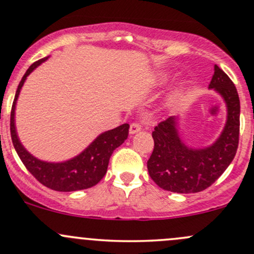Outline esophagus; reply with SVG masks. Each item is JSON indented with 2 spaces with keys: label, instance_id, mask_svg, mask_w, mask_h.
I'll list each match as a JSON object with an SVG mask.
<instances>
[{
  "label": "esophagus",
  "instance_id": "obj_1",
  "mask_svg": "<svg viewBox=\"0 0 254 254\" xmlns=\"http://www.w3.org/2000/svg\"><path fill=\"white\" fill-rule=\"evenodd\" d=\"M141 129H142L141 124H138V123H132V124L130 125V135H133V133L138 132Z\"/></svg>",
  "mask_w": 254,
  "mask_h": 254
}]
</instances>
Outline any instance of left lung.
Returning a JSON list of instances; mask_svg holds the SVG:
<instances>
[{"instance_id":"left-lung-1","label":"left lung","mask_w":254,"mask_h":254,"mask_svg":"<svg viewBox=\"0 0 254 254\" xmlns=\"http://www.w3.org/2000/svg\"><path fill=\"white\" fill-rule=\"evenodd\" d=\"M208 88L227 106V122L219 137L204 148L188 147L178 132V117L160 122L152 132L154 149L147 161L149 176L160 188L174 193H197L216 182L233 161L239 146L240 99L230 78L214 65Z\"/></svg>"}]
</instances>
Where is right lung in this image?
Instances as JSON below:
<instances>
[{"mask_svg": "<svg viewBox=\"0 0 254 254\" xmlns=\"http://www.w3.org/2000/svg\"><path fill=\"white\" fill-rule=\"evenodd\" d=\"M47 59L48 57L33 63L25 72L16 89L12 112H10V136H12L13 146L25 168L43 186L58 191H74L91 188L97 185L107 172L108 161L113 150L118 148L127 138L129 124L125 123L112 130L100 133L82 153L69 160L61 161V163H49L33 157L31 153L25 149L16 133L15 119H14L15 106L27 76Z\"/></svg>", "mask_w": 254, "mask_h": 254, "instance_id": "right-lung-1", "label": "right lung"}]
</instances>
